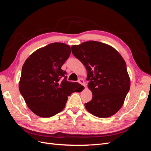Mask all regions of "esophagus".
<instances>
[{"label":"esophagus","mask_w":151,"mask_h":151,"mask_svg":"<svg viewBox=\"0 0 151 151\" xmlns=\"http://www.w3.org/2000/svg\"><path fill=\"white\" fill-rule=\"evenodd\" d=\"M78 83H80V84H82V85H83L84 86H85L84 81V79H83L80 78V79L78 80Z\"/></svg>","instance_id":"obj_1"}]
</instances>
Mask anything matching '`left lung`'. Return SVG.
Instances as JSON below:
<instances>
[{"label":"left lung","mask_w":151,"mask_h":151,"mask_svg":"<svg viewBox=\"0 0 151 151\" xmlns=\"http://www.w3.org/2000/svg\"><path fill=\"white\" fill-rule=\"evenodd\" d=\"M74 56L88 72L92 100L84 104L87 110L99 118L111 116L124 103L130 87L125 60L109 45L89 41L71 47Z\"/></svg>","instance_id":"obj_1"}]
</instances>
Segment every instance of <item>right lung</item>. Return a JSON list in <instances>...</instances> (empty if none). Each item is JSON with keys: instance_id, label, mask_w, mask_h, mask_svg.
Listing matches in <instances>:
<instances>
[{"instance_id": "1", "label": "right lung", "mask_w": 151, "mask_h": 151, "mask_svg": "<svg viewBox=\"0 0 151 151\" xmlns=\"http://www.w3.org/2000/svg\"><path fill=\"white\" fill-rule=\"evenodd\" d=\"M70 53L68 45L53 43L37 50L25 61L19 89L36 115L48 118L56 115L65 108L68 96L83 88L78 83L67 81V72L61 68Z\"/></svg>"}]
</instances>
